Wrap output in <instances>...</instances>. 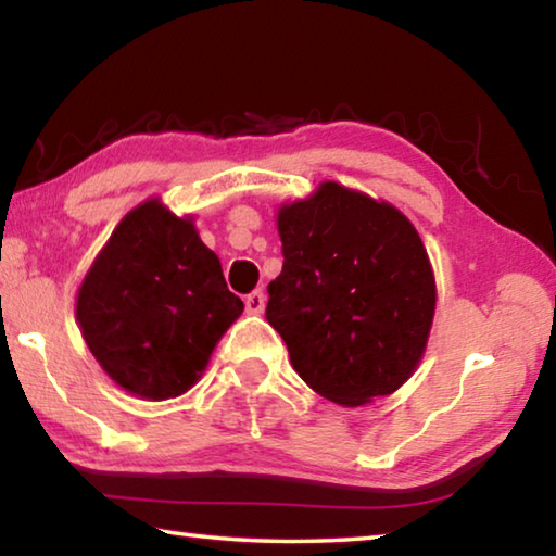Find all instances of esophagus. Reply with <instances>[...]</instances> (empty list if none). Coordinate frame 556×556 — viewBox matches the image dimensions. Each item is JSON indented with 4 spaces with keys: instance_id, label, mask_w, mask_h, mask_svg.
I'll use <instances>...</instances> for the list:
<instances>
[{
    "instance_id": "esophagus-1",
    "label": "esophagus",
    "mask_w": 556,
    "mask_h": 556,
    "mask_svg": "<svg viewBox=\"0 0 556 556\" xmlns=\"http://www.w3.org/2000/svg\"><path fill=\"white\" fill-rule=\"evenodd\" d=\"M263 307H266V295H263V290H253V293L245 295V311L251 315L263 313Z\"/></svg>"
}]
</instances>
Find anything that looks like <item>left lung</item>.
Returning <instances> with one entry per match:
<instances>
[{
    "label": "left lung",
    "mask_w": 556,
    "mask_h": 556,
    "mask_svg": "<svg viewBox=\"0 0 556 556\" xmlns=\"http://www.w3.org/2000/svg\"><path fill=\"white\" fill-rule=\"evenodd\" d=\"M283 270L266 320L317 394L342 406L387 396L429 340L435 283L412 222L334 181L280 208Z\"/></svg>",
    "instance_id": "left-lung-1"
}]
</instances>
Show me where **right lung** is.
<instances>
[{
    "mask_svg": "<svg viewBox=\"0 0 556 556\" xmlns=\"http://www.w3.org/2000/svg\"><path fill=\"white\" fill-rule=\"evenodd\" d=\"M243 303L189 218L157 199L132 208L78 290L86 344L117 384L144 399H172L202 377Z\"/></svg>",
    "mask_w": 556,
    "mask_h": 556,
    "instance_id": "1",
    "label": "right lung"
}]
</instances>
